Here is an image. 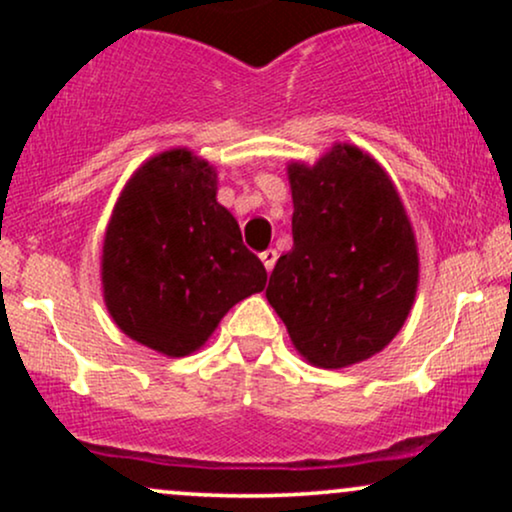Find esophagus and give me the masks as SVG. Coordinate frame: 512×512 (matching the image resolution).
Listing matches in <instances>:
<instances>
[{
    "label": "esophagus",
    "instance_id": "esophagus-1",
    "mask_svg": "<svg viewBox=\"0 0 512 512\" xmlns=\"http://www.w3.org/2000/svg\"><path fill=\"white\" fill-rule=\"evenodd\" d=\"M276 257H279V255H276V250H272V248L264 250V252H260V260H262L264 267H267V272H272V269H274Z\"/></svg>",
    "mask_w": 512,
    "mask_h": 512
}]
</instances>
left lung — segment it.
<instances>
[{
	"label": "left lung",
	"mask_w": 512,
	"mask_h": 512,
	"mask_svg": "<svg viewBox=\"0 0 512 512\" xmlns=\"http://www.w3.org/2000/svg\"><path fill=\"white\" fill-rule=\"evenodd\" d=\"M293 248L267 301L313 366L366 361L402 330L419 255L395 185L368 154L337 144L313 168L291 163Z\"/></svg>",
	"instance_id": "1"
}]
</instances>
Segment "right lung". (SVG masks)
<instances>
[{
    "mask_svg": "<svg viewBox=\"0 0 512 512\" xmlns=\"http://www.w3.org/2000/svg\"><path fill=\"white\" fill-rule=\"evenodd\" d=\"M267 269L216 202V170L185 149L146 161L117 199L103 243L105 305L127 337L187 356Z\"/></svg>",
    "mask_w": 512,
    "mask_h": 512,
    "instance_id": "add662e5",
    "label": "right lung"
}]
</instances>
